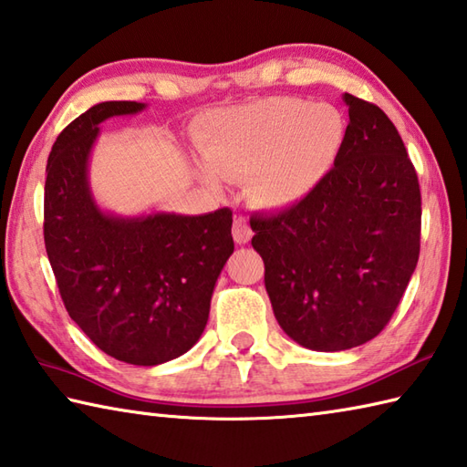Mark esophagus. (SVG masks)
<instances>
[{"label":"esophagus","mask_w":467,"mask_h":467,"mask_svg":"<svg viewBox=\"0 0 467 467\" xmlns=\"http://www.w3.org/2000/svg\"><path fill=\"white\" fill-rule=\"evenodd\" d=\"M233 236H234V241L239 243V244H246V243L251 241V236H253L251 226L246 224L244 221H236L233 224Z\"/></svg>","instance_id":"esophagus-1"}]
</instances>
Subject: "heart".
Returning a JSON list of instances; mask_svg holds the SVG:
<instances>
[{
  "label": "heart",
  "instance_id": "1",
  "mask_svg": "<svg viewBox=\"0 0 467 467\" xmlns=\"http://www.w3.org/2000/svg\"><path fill=\"white\" fill-rule=\"evenodd\" d=\"M346 140V119L334 105L296 97H271L213 113L198 148L210 186L249 180L251 196L263 208L301 202L332 170Z\"/></svg>",
  "mask_w": 467,
  "mask_h": 467
}]
</instances>
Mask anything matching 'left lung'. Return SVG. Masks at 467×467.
I'll return each instance as SVG.
<instances>
[{"mask_svg":"<svg viewBox=\"0 0 467 467\" xmlns=\"http://www.w3.org/2000/svg\"><path fill=\"white\" fill-rule=\"evenodd\" d=\"M342 99L350 123L334 168L301 202L251 218L273 314L291 340L317 352L382 332L421 239V190L397 127L377 105Z\"/></svg>","mask_w":467,"mask_h":467,"instance_id":"left-lung-1","label":"left lung"}]
</instances>
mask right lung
Segmentation results:
<instances>
[{"label": "right lung", "mask_w": 467, "mask_h": 467, "mask_svg": "<svg viewBox=\"0 0 467 467\" xmlns=\"http://www.w3.org/2000/svg\"><path fill=\"white\" fill-rule=\"evenodd\" d=\"M145 103L90 107L52 145L44 186V243L68 316L113 358L155 367L186 354L202 336L216 279L234 251L233 213L103 210L88 160L109 117Z\"/></svg>", "instance_id": "right-lung-1"}]
</instances>
